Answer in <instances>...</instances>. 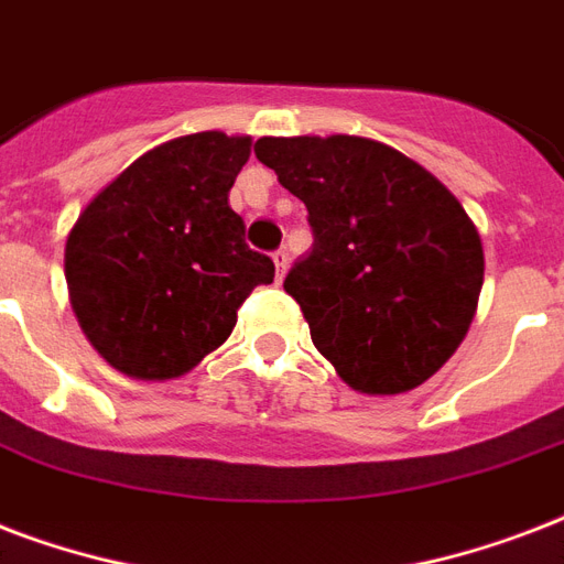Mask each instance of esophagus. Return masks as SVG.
Returning a JSON list of instances; mask_svg holds the SVG:
<instances>
[{
    "label": "esophagus",
    "mask_w": 564,
    "mask_h": 564,
    "mask_svg": "<svg viewBox=\"0 0 564 564\" xmlns=\"http://www.w3.org/2000/svg\"><path fill=\"white\" fill-rule=\"evenodd\" d=\"M274 260V272H278V281H283V274H286V269H290V254H286V248H278L272 254Z\"/></svg>",
    "instance_id": "esophagus-1"
}]
</instances>
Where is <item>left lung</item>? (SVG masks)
<instances>
[{"label":"left lung","instance_id":"left-lung-1","mask_svg":"<svg viewBox=\"0 0 564 564\" xmlns=\"http://www.w3.org/2000/svg\"><path fill=\"white\" fill-rule=\"evenodd\" d=\"M254 154L307 204L313 251L283 290L318 354L366 394L436 375L471 327L486 265L456 195L366 137H260Z\"/></svg>","mask_w":564,"mask_h":564}]
</instances>
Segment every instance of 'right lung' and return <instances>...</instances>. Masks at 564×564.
Here are the masks:
<instances>
[{
	"label": "right lung",
	"instance_id": "1",
	"mask_svg": "<svg viewBox=\"0 0 564 564\" xmlns=\"http://www.w3.org/2000/svg\"><path fill=\"white\" fill-rule=\"evenodd\" d=\"M248 154L251 137L221 131L170 140L110 181L69 230V304L122 375H187L228 339L251 290L274 281L228 204Z\"/></svg>",
	"mask_w": 564,
	"mask_h": 564
}]
</instances>
